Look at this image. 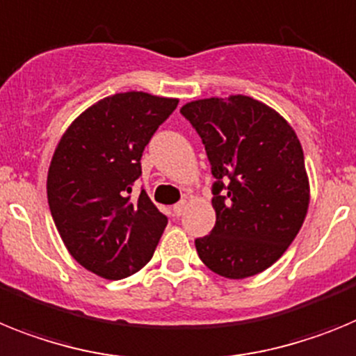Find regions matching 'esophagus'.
<instances>
[{"instance_id": "esophagus-1", "label": "esophagus", "mask_w": 356, "mask_h": 356, "mask_svg": "<svg viewBox=\"0 0 356 356\" xmlns=\"http://www.w3.org/2000/svg\"><path fill=\"white\" fill-rule=\"evenodd\" d=\"M184 211H186V200H181V202L175 204V206H174V215L175 216H181Z\"/></svg>"}]
</instances>
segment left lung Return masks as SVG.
Here are the masks:
<instances>
[{
    "instance_id": "1",
    "label": "left lung",
    "mask_w": 356,
    "mask_h": 356,
    "mask_svg": "<svg viewBox=\"0 0 356 356\" xmlns=\"http://www.w3.org/2000/svg\"><path fill=\"white\" fill-rule=\"evenodd\" d=\"M181 114L200 136L216 179V222L195 240L199 258L229 280L264 272L289 249L308 211L298 136L276 111L243 95L190 102Z\"/></svg>"
}]
</instances>
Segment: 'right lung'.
Returning a JSON list of instances; mask_svg holds the SVG:
<instances>
[{
  "label": "right lung",
  "instance_id": "right-lung-1",
  "mask_svg": "<svg viewBox=\"0 0 356 356\" xmlns=\"http://www.w3.org/2000/svg\"><path fill=\"white\" fill-rule=\"evenodd\" d=\"M177 98L129 91L97 102L67 127L48 170L49 211L73 258L105 280L150 261L168 218L132 184L154 132Z\"/></svg>",
  "mask_w": 356,
  "mask_h": 356
}]
</instances>
